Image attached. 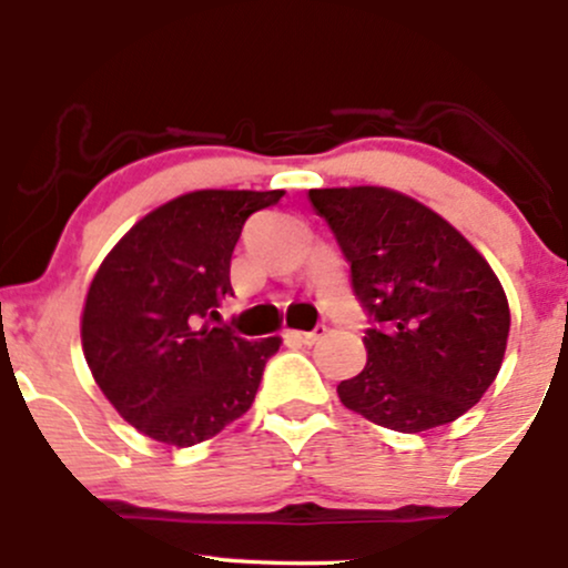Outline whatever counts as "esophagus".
Instances as JSON below:
<instances>
[{
    "label": "esophagus",
    "instance_id": "esophagus-1",
    "mask_svg": "<svg viewBox=\"0 0 568 568\" xmlns=\"http://www.w3.org/2000/svg\"><path fill=\"white\" fill-rule=\"evenodd\" d=\"M325 325H317V328L312 331H285V338H291V342H298V344H315L317 338L325 336Z\"/></svg>",
    "mask_w": 568,
    "mask_h": 568
}]
</instances>
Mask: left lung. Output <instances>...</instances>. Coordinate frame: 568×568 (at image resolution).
<instances>
[{"instance_id": "obj_1", "label": "left lung", "mask_w": 568, "mask_h": 568, "mask_svg": "<svg viewBox=\"0 0 568 568\" xmlns=\"http://www.w3.org/2000/svg\"><path fill=\"white\" fill-rule=\"evenodd\" d=\"M368 317V363L336 387L397 433L459 419L497 379L510 306L486 258L422 202L384 186L312 189Z\"/></svg>"}]
</instances>
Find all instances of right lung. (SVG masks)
Wrapping results in <instances>:
<instances>
[{
  "instance_id": "right-lung-1",
  "label": "right lung",
  "mask_w": 568,
  "mask_h": 568,
  "mask_svg": "<svg viewBox=\"0 0 568 568\" xmlns=\"http://www.w3.org/2000/svg\"><path fill=\"white\" fill-rule=\"evenodd\" d=\"M283 192L205 189L175 197L103 258L82 312V349L101 393L139 433L194 446L245 414L280 338L211 325L232 296L245 221Z\"/></svg>"
}]
</instances>
